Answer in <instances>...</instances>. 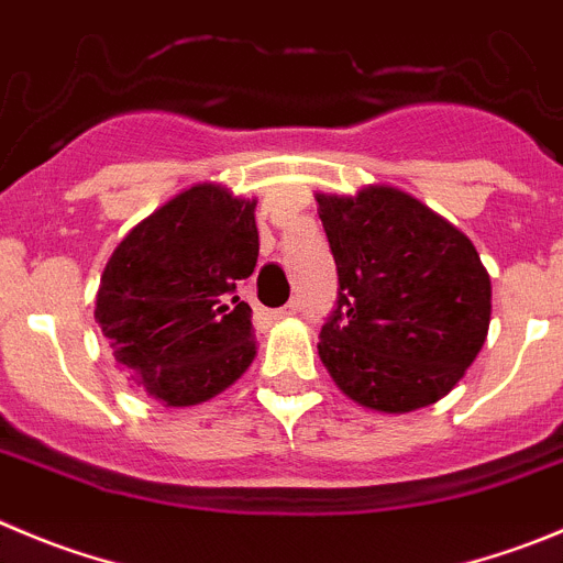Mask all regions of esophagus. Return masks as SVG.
<instances>
[{"label": "esophagus", "instance_id": "1", "mask_svg": "<svg viewBox=\"0 0 563 563\" xmlns=\"http://www.w3.org/2000/svg\"><path fill=\"white\" fill-rule=\"evenodd\" d=\"M299 311V302L297 299H291V302H288V306H283V308H277V311H272V319H288V317H294V313Z\"/></svg>", "mask_w": 563, "mask_h": 563}]
</instances>
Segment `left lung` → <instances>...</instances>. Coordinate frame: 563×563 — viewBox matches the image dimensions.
<instances>
[{
    "label": "left lung",
    "mask_w": 563,
    "mask_h": 563,
    "mask_svg": "<svg viewBox=\"0 0 563 563\" xmlns=\"http://www.w3.org/2000/svg\"><path fill=\"white\" fill-rule=\"evenodd\" d=\"M339 272L319 358L358 406L408 413L453 391L481 353L492 280L459 228L391 186L317 194Z\"/></svg>",
    "instance_id": "8db88e82"
}]
</instances>
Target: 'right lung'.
Segmentation results:
<instances>
[{
	"instance_id": "1",
	"label": "right lung",
	"mask_w": 563,
	"mask_h": 563,
	"mask_svg": "<svg viewBox=\"0 0 563 563\" xmlns=\"http://www.w3.org/2000/svg\"><path fill=\"white\" fill-rule=\"evenodd\" d=\"M257 264L255 199L197 183L115 246L97 317L135 388L183 408L233 386L255 358L252 308L235 297Z\"/></svg>"
}]
</instances>
